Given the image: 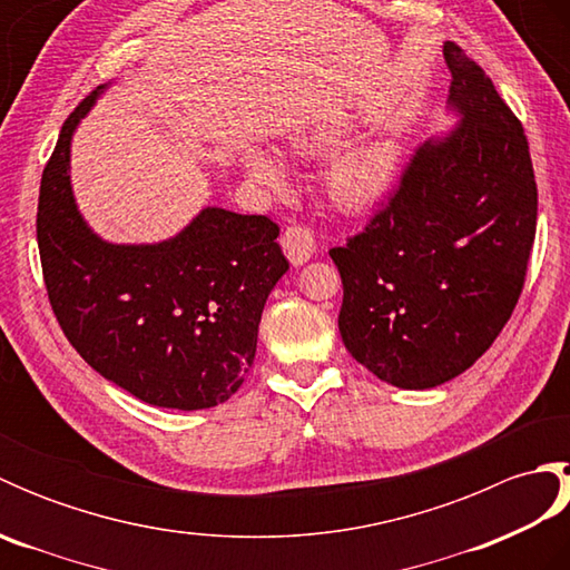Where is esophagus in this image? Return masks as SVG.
Returning <instances> with one entry per match:
<instances>
[{
	"instance_id": "34e87169",
	"label": "esophagus",
	"mask_w": 570,
	"mask_h": 570,
	"mask_svg": "<svg viewBox=\"0 0 570 570\" xmlns=\"http://www.w3.org/2000/svg\"><path fill=\"white\" fill-rule=\"evenodd\" d=\"M282 247L294 266L306 264L316 252V237L306 225H288L282 235Z\"/></svg>"
}]
</instances>
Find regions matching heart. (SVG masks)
Here are the masks:
<instances>
[{
    "instance_id": "heart-1",
    "label": "heart",
    "mask_w": 570,
    "mask_h": 570,
    "mask_svg": "<svg viewBox=\"0 0 570 570\" xmlns=\"http://www.w3.org/2000/svg\"><path fill=\"white\" fill-rule=\"evenodd\" d=\"M337 144L333 131L316 129L294 139L301 154H323ZM247 171L264 186H278L284 180V166L272 154L252 151L245 159ZM402 166V154L392 141H370L337 156L331 166L328 184L333 198L345 208H370L380 203Z\"/></svg>"
}]
</instances>
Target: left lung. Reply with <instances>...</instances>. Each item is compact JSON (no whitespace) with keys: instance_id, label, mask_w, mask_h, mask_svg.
Masks as SVG:
<instances>
[{"instance_id":"1","label":"left lung","mask_w":570,"mask_h":570,"mask_svg":"<svg viewBox=\"0 0 570 570\" xmlns=\"http://www.w3.org/2000/svg\"><path fill=\"white\" fill-rule=\"evenodd\" d=\"M460 125L411 156L362 233L333 247L347 353L399 390L458 377L524 288L537 180L524 127L463 48L443 46Z\"/></svg>"}]
</instances>
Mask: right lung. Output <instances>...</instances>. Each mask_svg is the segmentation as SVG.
<instances>
[{
    "instance_id": "obj_1",
    "label": "right lung",
    "mask_w": 570,
    "mask_h": 570,
    "mask_svg": "<svg viewBox=\"0 0 570 570\" xmlns=\"http://www.w3.org/2000/svg\"><path fill=\"white\" fill-rule=\"evenodd\" d=\"M102 85L66 119L43 168L36 237L68 343L105 380L154 406L210 409L245 382L266 296L288 269L266 215L205 208L159 245H110L72 200L70 137Z\"/></svg>"
}]
</instances>
